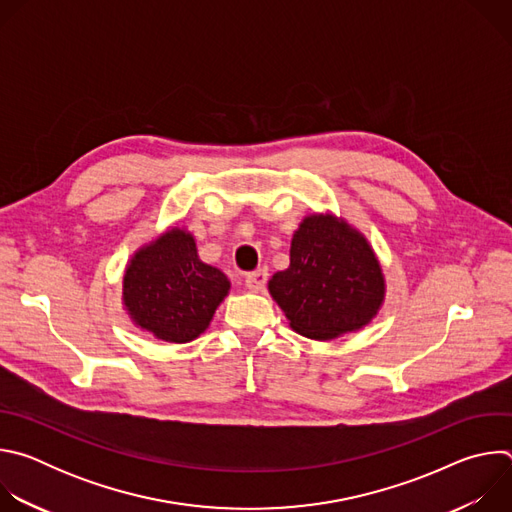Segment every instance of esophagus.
<instances>
[{
	"instance_id": "esophagus-1",
	"label": "esophagus",
	"mask_w": 512,
	"mask_h": 512,
	"mask_svg": "<svg viewBox=\"0 0 512 512\" xmlns=\"http://www.w3.org/2000/svg\"><path fill=\"white\" fill-rule=\"evenodd\" d=\"M267 283V269H257V271H251L245 275V285L251 289V291H261Z\"/></svg>"
}]
</instances>
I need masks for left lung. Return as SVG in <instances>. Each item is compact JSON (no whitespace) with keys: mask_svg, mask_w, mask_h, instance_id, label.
<instances>
[{"mask_svg":"<svg viewBox=\"0 0 512 512\" xmlns=\"http://www.w3.org/2000/svg\"><path fill=\"white\" fill-rule=\"evenodd\" d=\"M269 294L298 334L330 340L377 316L385 277L358 231L332 214H312L291 239L289 267L269 279Z\"/></svg>","mask_w":512,"mask_h":512,"instance_id":"left-lung-1","label":"left lung"}]
</instances>
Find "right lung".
<instances>
[{"label": "right lung", "mask_w": 512, "mask_h": 512, "mask_svg": "<svg viewBox=\"0 0 512 512\" xmlns=\"http://www.w3.org/2000/svg\"><path fill=\"white\" fill-rule=\"evenodd\" d=\"M229 289L221 269L198 259L194 237L170 229L131 257L123 277V304L141 330L184 344L208 328Z\"/></svg>", "instance_id": "right-lung-1"}]
</instances>
